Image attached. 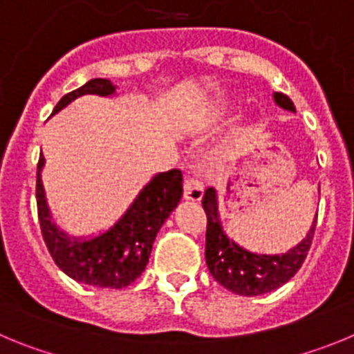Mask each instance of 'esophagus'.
<instances>
[{
	"mask_svg": "<svg viewBox=\"0 0 354 354\" xmlns=\"http://www.w3.org/2000/svg\"><path fill=\"white\" fill-rule=\"evenodd\" d=\"M204 195V184L196 177H186L184 179V198L192 200V202H198Z\"/></svg>",
	"mask_w": 354,
	"mask_h": 354,
	"instance_id": "34e87169",
	"label": "esophagus"
}]
</instances>
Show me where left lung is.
<instances>
[{
  "instance_id": "left-lung-1",
  "label": "left lung",
  "mask_w": 354,
  "mask_h": 354,
  "mask_svg": "<svg viewBox=\"0 0 354 354\" xmlns=\"http://www.w3.org/2000/svg\"><path fill=\"white\" fill-rule=\"evenodd\" d=\"M273 99L280 108L296 111L292 101L282 92H274ZM202 205L207 214L205 232V262L218 283L239 296H259L271 292L287 283L298 273L314 239L317 214L305 239L282 255H259L234 243L225 234L218 214V193L214 187H207L202 198Z\"/></svg>"
}]
</instances>
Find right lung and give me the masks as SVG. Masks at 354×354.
<instances>
[{"label": "right lung", "instance_id": "obj_1", "mask_svg": "<svg viewBox=\"0 0 354 354\" xmlns=\"http://www.w3.org/2000/svg\"><path fill=\"white\" fill-rule=\"evenodd\" d=\"M115 90L117 86L109 80H90L77 90L62 97L53 109V115L76 101L77 97L86 93L109 97L115 95ZM44 162L46 159L40 156L37 167V211L44 243L53 261L67 277L86 286L106 289L131 286L145 271L159 228L180 202V170L174 168L154 175L113 227L90 239H77L65 234L53 221L40 179Z\"/></svg>", "mask_w": 354, "mask_h": 354}]
</instances>
